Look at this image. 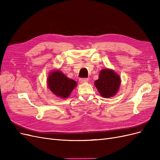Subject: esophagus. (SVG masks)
Segmentation results:
<instances>
[{
  "label": "esophagus",
  "instance_id": "34e87169",
  "mask_svg": "<svg viewBox=\"0 0 160 160\" xmlns=\"http://www.w3.org/2000/svg\"><path fill=\"white\" fill-rule=\"evenodd\" d=\"M88 81H89V79H87V78H81V79H79V81H80V83H88Z\"/></svg>",
  "mask_w": 160,
  "mask_h": 160
}]
</instances>
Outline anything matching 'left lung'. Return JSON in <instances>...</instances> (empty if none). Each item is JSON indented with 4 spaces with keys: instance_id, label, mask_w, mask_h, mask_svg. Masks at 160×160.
<instances>
[{
    "instance_id": "obj_1",
    "label": "left lung",
    "mask_w": 160,
    "mask_h": 160,
    "mask_svg": "<svg viewBox=\"0 0 160 160\" xmlns=\"http://www.w3.org/2000/svg\"><path fill=\"white\" fill-rule=\"evenodd\" d=\"M121 79L118 73L109 69L101 70L99 79L95 81V85L100 95L105 98L114 96L119 89Z\"/></svg>"
}]
</instances>
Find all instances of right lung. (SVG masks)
I'll return each instance as SVG.
<instances>
[{"label": "right lung", "mask_w": 160, "mask_h": 160, "mask_svg": "<svg viewBox=\"0 0 160 160\" xmlns=\"http://www.w3.org/2000/svg\"><path fill=\"white\" fill-rule=\"evenodd\" d=\"M48 87L55 95L67 98L77 86V82L67 77L59 70L50 72L47 79Z\"/></svg>", "instance_id": "1"}]
</instances>
